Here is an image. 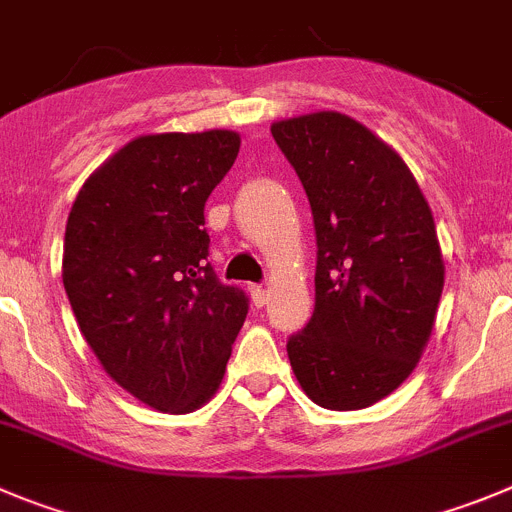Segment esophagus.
<instances>
[{"label":"esophagus","mask_w":512,"mask_h":512,"mask_svg":"<svg viewBox=\"0 0 512 512\" xmlns=\"http://www.w3.org/2000/svg\"><path fill=\"white\" fill-rule=\"evenodd\" d=\"M248 292H251V299L256 307H264L266 299H269V292H266V287H261V284H251V287H248Z\"/></svg>","instance_id":"esophagus-1"}]
</instances>
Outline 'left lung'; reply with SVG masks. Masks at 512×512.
<instances>
[{"label":"left lung","mask_w":512,"mask_h":512,"mask_svg":"<svg viewBox=\"0 0 512 512\" xmlns=\"http://www.w3.org/2000/svg\"><path fill=\"white\" fill-rule=\"evenodd\" d=\"M317 233L314 312L287 353L302 391L332 411L396 391L429 342L444 289L437 225L401 154L337 111L271 124Z\"/></svg>","instance_id":"8db88e82"}]
</instances>
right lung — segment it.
<instances>
[{
  "label": "right lung",
  "mask_w": 512,
  "mask_h": 512,
  "mask_svg": "<svg viewBox=\"0 0 512 512\" xmlns=\"http://www.w3.org/2000/svg\"><path fill=\"white\" fill-rule=\"evenodd\" d=\"M236 131L144 134L83 182L65 225L63 287L88 348L124 391L190 414L218 391L248 312L208 264L205 200Z\"/></svg>",
  "instance_id": "obj_1"
}]
</instances>
